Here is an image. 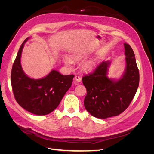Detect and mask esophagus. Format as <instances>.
<instances>
[{
    "instance_id": "34e87169",
    "label": "esophagus",
    "mask_w": 154,
    "mask_h": 154,
    "mask_svg": "<svg viewBox=\"0 0 154 154\" xmlns=\"http://www.w3.org/2000/svg\"><path fill=\"white\" fill-rule=\"evenodd\" d=\"M82 81V78L79 76H76L74 78V83H77L78 82H80Z\"/></svg>"
}]
</instances>
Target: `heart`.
<instances>
[{
	"label": "heart",
	"instance_id": "heart-1",
	"mask_svg": "<svg viewBox=\"0 0 154 154\" xmlns=\"http://www.w3.org/2000/svg\"><path fill=\"white\" fill-rule=\"evenodd\" d=\"M65 62H66V63L67 64V65H71V63H72V61H71V60L70 59L69 57H66V58H65Z\"/></svg>",
	"mask_w": 154,
	"mask_h": 154
}]
</instances>
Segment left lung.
Returning <instances> with one entry per match:
<instances>
[{
  "label": "left lung",
  "instance_id": "8db88e82",
  "mask_svg": "<svg viewBox=\"0 0 154 154\" xmlns=\"http://www.w3.org/2000/svg\"><path fill=\"white\" fill-rule=\"evenodd\" d=\"M124 46L126 67L119 79L107 76L109 61L102 62L94 72L82 78L87 89L85 108L96 118L105 119L122 113L136 93L139 73L135 54L129 44L125 43Z\"/></svg>",
  "mask_w": 154,
  "mask_h": 154
}]
</instances>
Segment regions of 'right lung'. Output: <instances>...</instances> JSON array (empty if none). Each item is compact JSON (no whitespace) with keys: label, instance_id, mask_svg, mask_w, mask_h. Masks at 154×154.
<instances>
[{"label":"right lung","instance_id":"obj_1","mask_svg":"<svg viewBox=\"0 0 154 154\" xmlns=\"http://www.w3.org/2000/svg\"><path fill=\"white\" fill-rule=\"evenodd\" d=\"M27 38L18 50L13 65L11 86L17 103L26 110L36 115L51 113L57 108L66 92L71 87L74 75L65 76L56 70L40 79H33L24 73L20 63L21 54Z\"/></svg>","mask_w":154,"mask_h":154}]
</instances>
